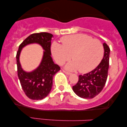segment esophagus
<instances>
[{"mask_svg":"<svg viewBox=\"0 0 127 127\" xmlns=\"http://www.w3.org/2000/svg\"><path fill=\"white\" fill-rule=\"evenodd\" d=\"M63 72L65 73V74H67V75H70V72H67V71H65V70H63Z\"/></svg>","mask_w":127,"mask_h":127,"instance_id":"esophagus-1","label":"esophagus"}]
</instances>
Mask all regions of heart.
<instances>
[{
    "label": "heart",
    "instance_id": "b5f03b06",
    "mask_svg": "<svg viewBox=\"0 0 127 127\" xmlns=\"http://www.w3.org/2000/svg\"><path fill=\"white\" fill-rule=\"evenodd\" d=\"M62 45L53 42L51 52L56 62L60 65L69 60L73 62L65 68L85 73L94 70L100 63L104 55V48L97 39L84 34L65 36L61 39Z\"/></svg>",
    "mask_w": 127,
    "mask_h": 127
}]
</instances>
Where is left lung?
Segmentation results:
<instances>
[{
    "mask_svg": "<svg viewBox=\"0 0 127 127\" xmlns=\"http://www.w3.org/2000/svg\"><path fill=\"white\" fill-rule=\"evenodd\" d=\"M104 52L101 63L95 69L88 73L79 76V80L73 86V91L83 98H93L102 91L107 81L109 65L110 48L106 43H103Z\"/></svg>",
    "mask_w": 127,
    "mask_h": 127,
    "instance_id": "1",
    "label": "left lung"
}]
</instances>
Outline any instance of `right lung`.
<instances>
[{"label": "right lung", "mask_w": 127, "mask_h": 127, "mask_svg": "<svg viewBox=\"0 0 127 127\" xmlns=\"http://www.w3.org/2000/svg\"><path fill=\"white\" fill-rule=\"evenodd\" d=\"M52 37V34L46 32L33 33L19 46L16 55L18 76L24 93L32 100H42L48 95L52 88L54 76L60 70L59 65L53 62L51 56V40ZM34 43L41 45L45 51L38 67L31 72H26L23 70L20 64V52L23 47Z\"/></svg>", "instance_id": "add662e5"}]
</instances>
